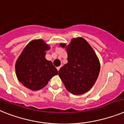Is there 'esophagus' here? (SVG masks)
I'll return each instance as SVG.
<instances>
[{
  "label": "esophagus",
  "mask_w": 124,
  "mask_h": 124,
  "mask_svg": "<svg viewBox=\"0 0 124 124\" xmlns=\"http://www.w3.org/2000/svg\"><path fill=\"white\" fill-rule=\"evenodd\" d=\"M62 67V65H60V66H59V67H57V70H58V71L60 70V67Z\"/></svg>",
  "instance_id": "1"
}]
</instances>
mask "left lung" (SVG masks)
Listing matches in <instances>:
<instances>
[{"mask_svg": "<svg viewBox=\"0 0 124 124\" xmlns=\"http://www.w3.org/2000/svg\"><path fill=\"white\" fill-rule=\"evenodd\" d=\"M62 47L65 44H60ZM68 62L59 70L65 88L74 94L87 92L94 85L100 70L99 60L83 38H74L66 47Z\"/></svg>", "mask_w": 124, "mask_h": 124, "instance_id": "left-lung-1", "label": "left lung"}]
</instances>
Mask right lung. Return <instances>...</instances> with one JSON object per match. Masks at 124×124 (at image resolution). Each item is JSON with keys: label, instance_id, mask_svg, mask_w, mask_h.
<instances>
[{"label": "right lung", "instance_id": "add662e5", "mask_svg": "<svg viewBox=\"0 0 124 124\" xmlns=\"http://www.w3.org/2000/svg\"><path fill=\"white\" fill-rule=\"evenodd\" d=\"M49 46L41 39L29 43L16 64V72L19 82L31 90H39L47 85L58 70L52 62L45 59V52Z\"/></svg>", "mask_w": 124, "mask_h": 124}]
</instances>
